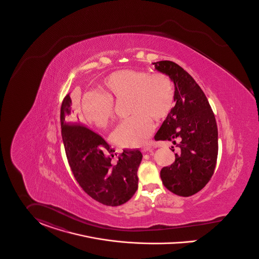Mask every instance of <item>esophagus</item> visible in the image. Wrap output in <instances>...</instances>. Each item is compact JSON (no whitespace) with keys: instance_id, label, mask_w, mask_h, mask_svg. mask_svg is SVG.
<instances>
[{"instance_id":"esophagus-1","label":"esophagus","mask_w":259,"mask_h":259,"mask_svg":"<svg viewBox=\"0 0 259 259\" xmlns=\"http://www.w3.org/2000/svg\"><path fill=\"white\" fill-rule=\"evenodd\" d=\"M151 150H152V149H151L150 147H148V146L141 148V152H142V153H146V152H149V151H151Z\"/></svg>"}]
</instances>
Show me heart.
Segmentation results:
<instances>
[{
    "label": "heart",
    "mask_w": 259,
    "mask_h": 259,
    "mask_svg": "<svg viewBox=\"0 0 259 259\" xmlns=\"http://www.w3.org/2000/svg\"><path fill=\"white\" fill-rule=\"evenodd\" d=\"M100 92H89L82 100V113L87 121L105 127L112 120L115 99L130 97L131 118L119 123L113 140L122 147L143 145L153 132V122L165 120L174 110L176 89L164 73L150 74L146 70L121 69L105 77Z\"/></svg>",
    "instance_id": "1"
}]
</instances>
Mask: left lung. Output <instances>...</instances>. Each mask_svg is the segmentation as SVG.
<instances>
[{"mask_svg":"<svg viewBox=\"0 0 259 259\" xmlns=\"http://www.w3.org/2000/svg\"><path fill=\"white\" fill-rule=\"evenodd\" d=\"M168 75L176 89L172 113L156 133V140H170L180 152L160 172L164 186L180 196H190L210 181L218 156V128L206 96L192 76L171 61L152 63ZM179 141L176 143V140ZM175 151L174 146L171 148Z\"/></svg>","mask_w":259,"mask_h":259,"instance_id":"1","label":"left lung"}]
</instances>
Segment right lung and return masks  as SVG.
Here are the masks:
<instances>
[{"label": "right lung", "instance_id": "add662e5", "mask_svg": "<svg viewBox=\"0 0 259 259\" xmlns=\"http://www.w3.org/2000/svg\"><path fill=\"white\" fill-rule=\"evenodd\" d=\"M70 106L69 93L62 104L60 120L65 151L75 180L90 197L104 205L125 203L138 190L141 152L125 149L113 164L110 156L114 157L115 150L103 138L83 125L69 122Z\"/></svg>", "mask_w": 259, "mask_h": 259}]
</instances>
